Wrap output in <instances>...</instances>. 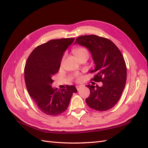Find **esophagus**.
Listing matches in <instances>:
<instances>
[{
  "instance_id": "esophagus-1",
  "label": "esophagus",
  "mask_w": 148,
  "mask_h": 148,
  "mask_svg": "<svg viewBox=\"0 0 148 148\" xmlns=\"http://www.w3.org/2000/svg\"><path fill=\"white\" fill-rule=\"evenodd\" d=\"M76 88H77V89L78 91H79L80 89H81V88H82V86H76Z\"/></svg>"
}]
</instances>
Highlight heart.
<instances>
[{
  "instance_id": "1",
  "label": "heart",
  "mask_w": 148,
  "mask_h": 148,
  "mask_svg": "<svg viewBox=\"0 0 148 148\" xmlns=\"http://www.w3.org/2000/svg\"><path fill=\"white\" fill-rule=\"evenodd\" d=\"M73 54L75 55V56L78 59H79L80 57H82L84 56H88V51L86 48L84 47H78L77 49H75L73 50ZM65 59V54H64V56H63L61 60V64L62 65L64 62ZM73 77L75 78L76 80L77 81H79L81 78V76H80L79 73H75L73 74Z\"/></svg>"
}]
</instances>
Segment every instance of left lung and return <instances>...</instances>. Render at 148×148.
I'll return each instance as SVG.
<instances>
[{"label": "left lung", "mask_w": 148, "mask_h": 148, "mask_svg": "<svg viewBox=\"0 0 148 148\" xmlns=\"http://www.w3.org/2000/svg\"><path fill=\"white\" fill-rule=\"evenodd\" d=\"M85 46L91 52L96 67L89 73H95L92 81L102 83L87 85L90 95L86 99L88 106L97 111L110 109L122 96L127 80V66L122 53L109 39L96 35L78 37L75 44Z\"/></svg>", "instance_id": "left-lung-1"}]
</instances>
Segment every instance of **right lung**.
Returning a JSON list of instances; mask_svg holds the SVG:
<instances>
[{
	"instance_id": "add662e5",
	"label": "right lung",
	"mask_w": 148,
	"mask_h": 148,
	"mask_svg": "<svg viewBox=\"0 0 148 148\" xmlns=\"http://www.w3.org/2000/svg\"><path fill=\"white\" fill-rule=\"evenodd\" d=\"M73 38L52 39L36 47L25 66V81L30 97L39 109L48 115L56 116L65 111L74 92L73 85L61 90L53 89V78L59 71L64 53L74 41Z\"/></svg>"
}]
</instances>
